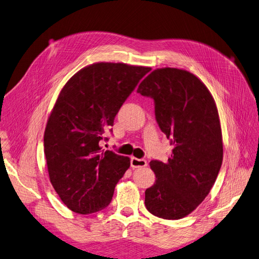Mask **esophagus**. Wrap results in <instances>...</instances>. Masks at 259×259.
<instances>
[{"instance_id": "34e87169", "label": "esophagus", "mask_w": 259, "mask_h": 259, "mask_svg": "<svg viewBox=\"0 0 259 259\" xmlns=\"http://www.w3.org/2000/svg\"><path fill=\"white\" fill-rule=\"evenodd\" d=\"M131 166L133 168H138V167H145L147 166V161L144 159H137V158H133L131 159Z\"/></svg>"}]
</instances>
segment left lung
Wrapping results in <instances>:
<instances>
[{
  "instance_id": "obj_1",
  "label": "left lung",
  "mask_w": 259,
  "mask_h": 259,
  "mask_svg": "<svg viewBox=\"0 0 259 259\" xmlns=\"http://www.w3.org/2000/svg\"><path fill=\"white\" fill-rule=\"evenodd\" d=\"M137 93L153 98L156 122L174 146L166 163L150 162L155 182L145 192V205L156 217L184 218L207 197L222 167L216 103L198 76L177 68L153 70Z\"/></svg>"
}]
</instances>
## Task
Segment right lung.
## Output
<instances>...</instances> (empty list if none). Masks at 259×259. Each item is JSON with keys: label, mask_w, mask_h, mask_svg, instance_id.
<instances>
[{"label": "right lung", "mask_w": 259, "mask_h": 259, "mask_svg": "<svg viewBox=\"0 0 259 259\" xmlns=\"http://www.w3.org/2000/svg\"><path fill=\"white\" fill-rule=\"evenodd\" d=\"M150 67L95 62L61 89L44 132L51 184L74 213L92 214L110 204L114 188L131 165L100 147L123 103Z\"/></svg>", "instance_id": "1"}]
</instances>
